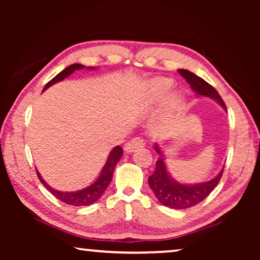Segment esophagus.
<instances>
[{
  "mask_svg": "<svg viewBox=\"0 0 260 260\" xmlns=\"http://www.w3.org/2000/svg\"><path fill=\"white\" fill-rule=\"evenodd\" d=\"M142 147H144V140L141 138H134V139H132L129 142H127L125 144L124 150L127 153H131V152H134L136 149L142 148Z\"/></svg>",
  "mask_w": 260,
  "mask_h": 260,
  "instance_id": "34e87169",
  "label": "esophagus"
}]
</instances>
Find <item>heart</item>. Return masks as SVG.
<instances>
[{"label": "heart", "instance_id": "heart-1", "mask_svg": "<svg viewBox=\"0 0 260 260\" xmlns=\"http://www.w3.org/2000/svg\"><path fill=\"white\" fill-rule=\"evenodd\" d=\"M173 87V81L169 78H158L151 83L150 95L152 101H161L170 93L171 88ZM169 105L171 108H179L183 103V98L179 93H172L169 96Z\"/></svg>", "mask_w": 260, "mask_h": 260}]
</instances>
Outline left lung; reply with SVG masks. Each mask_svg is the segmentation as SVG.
<instances>
[{"mask_svg": "<svg viewBox=\"0 0 260 260\" xmlns=\"http://www.w3.org/2000/svg\"><path fill=\"white\" fill-rule=\"evenodd\" d=\"M178 72L186 79V81L190 85L191 89L196 91L197 95L214 100L227 111L226 105L223 103L222 99L220 98L218 91L204 79L200 78L188 70L180 69ZM155 150L158 152L159 158L156 161L155 172L149 177L148 182L151 190L155 193L156 199L159 201L160 204L167 206V208L182 210L197 205L210 195L221 179L223 169L209 181L195 184L180 183L171 177L169 171H167L164 156H162L157 143L155 144Z\"/></svg>", "mask_w": 260, "mask_h": 260, "instance_id": "8db88e82", "label": "left lung"}]
</instances>
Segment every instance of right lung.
<instances>
[{
	"label": "right lung",
	"instance_id": "add662e5",
	"mask_svg": "<svg viewBox=\"0 0 260 260\" xmlns=\"http://www.w3.org/2000/svg\"><path fill=\"white\" fill-rule=\"evenodd\" d=\"M85 69V65H81V64H72L68 67L63 71L59 72L57 76L51 79V80L47 83L43 88V90H46L49 88L50 86L55 85L56 82H59V81H63L65 78H68L69 76H71V74L77 71V70H82ZM89 70H94L95 68H90L88 67ZM122 156V149L120 146H117L114 147L111 152H110V155L108 156V159L107 162H105L102 171H101L100 173V177L96 179V181L94 183H91L90 186H88L86 188L81 189V190H77V191H59V190H56V189L51 188L49 184H48L45 180L42 179L41 174L38 172L37 170V174L39 179H40V181L42 182L43 186H45L48 190H49L52 195H54L57 200H59L61 202H64V203H67L69 205H73V206H87V205H90L95 203L96 201H98L101 196L103 195L104 191L107 190L108 186L111 182L112 180V175H113V170L114 167H116L117 162L119 161V159Z\"/></svg>",
	"mask_w": 260,
	"mask_h": 260
}]
</instances>
